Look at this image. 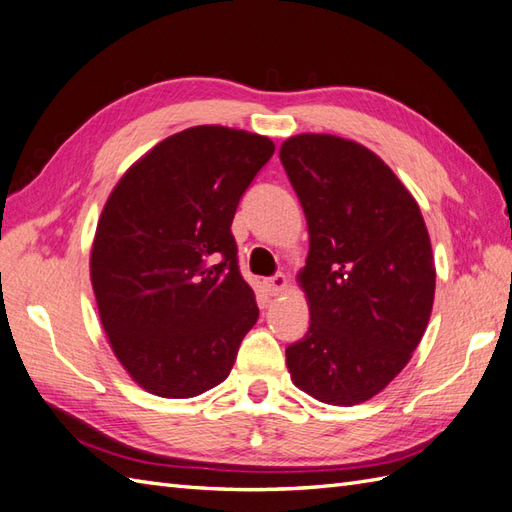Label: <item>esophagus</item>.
<instances>
[{"instance_id":"esophagus-1","label":"esophagus","mask_w":512,"mask_h":512,"mask_svg":"<svg viewBox=\"0 0 512 512\" xmlns=\"http://www.w3.org/2000/svg\"><path fill=\"white\" fill-rule=\"evenodd\" d=\"M286 284H289V280H286L284 273H278V276L265 280V289L269 295H280L286 289Z\"/></svg>"}]
</instances>
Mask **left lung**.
I'll return each mask as SVG.
<instances>
[{"mask_svg":"<svg viewBox=\"0 0 512 512\" xmlns=\"http://www.w3.org/2000/svg\"><path fill=\"white\" fill-rule=\"evenodd\" d=\"M280 160L310 236L297 273L310 328L286 347V367L323 404L367 402L408 365L428 328L436 269L426 221L391 167L356 141L297 134Z\"/></svg>","mask_w":512,"mask_h":512,"instance_id":"left-lung-1","label":"left lung"}]
</instances>
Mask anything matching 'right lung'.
Listing matches in <instances>:
<instances>
[{"label": "right lung", "instance_id": "obj_1", "mask_svg": "<svg viewBox=\"0 0 512 512\" xmlns=\"http://www.w3.org/2000/svg\"><path fill=\"white\" fill-rule=\"evenodd\" d=\"M273 152L267 136L195 126L149 149L112 189L91 284L112 352L147 393L184 400L230 376L258 319L230 226Z\"/></svg>", "mask_w": 512, "mask_h": 512}]
</instances>
